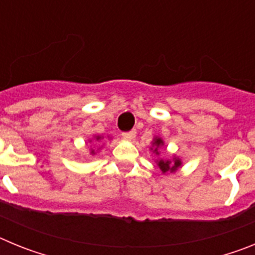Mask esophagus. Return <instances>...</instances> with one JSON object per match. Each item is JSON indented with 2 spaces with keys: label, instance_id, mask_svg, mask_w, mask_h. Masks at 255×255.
<instances>
[{
  "label": "esophagus",
  "instance_id": "34e87169",
  "mask_svg": "<svg viewBox=\"0 0 255 255\" xmlns=\"http://www.w3.org/2000/svg\"><path fill=\"white\" fill-rule=\"evenodd\" d=\"M135 135H136V130L132 129V130H130V131L125 132V134H124V136H125V138H128V139H132Z\"/></svg>",
  "mask_w": 255,
  "mask_h": 255
}]
</instances>
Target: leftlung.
<instances>
[{
	"instance_id": "1",
	"label": "left lung",
	"mask_w": 255,
	"mask_h": 255,
	"mask_svg": "<svg viewBox=\"0 0 255 255\" xmlns=\"http://www.w3.org/2000/svg\"><path fill=\"white\" fill-rule=\"evenodd\" d=\"M153 145H155V148H154L155 154H159L158 147L163 145V140H162L161 138H155ZM157 163H158L159 168H161V171L163 173L168 172V171H171V172H175V171H176L177 168L181 166V161H180L179 158H173V161H170V159H158V161H157Z\"/></svg>"
}]
</instances>
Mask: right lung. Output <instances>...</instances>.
Wrapping results in <instances>:
<instances>
[{
    "instance_id": "1",
    "label": "right lung",
    "mask_w": 255,
    "mask_h": 255,
    "mask_svg": "<svg viewBox=\"0 0 255 255\" xmlns=\"http://www.w3.org/2000/svg\"><path fill=\"white\" fill-rule=\"evenodd\" d=\"M96 139H97V140H100V139H101V136H97V138H96ZM91 152H92V154H94V150H93V149H92V150H91Z\"/></svg>"
}]
</instances>
